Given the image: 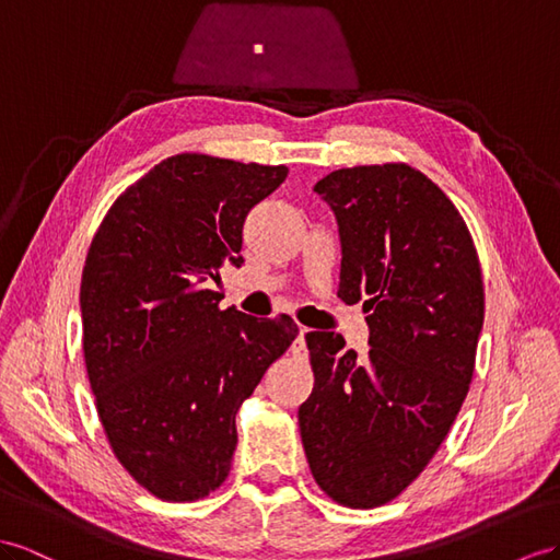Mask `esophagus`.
Instances as JSON below:
<instances>
[{"instance_id":"1","label":"esophagus","mask_w":560,"mask_h":560,"mask_svg":"<svg viewBox=\"0 0 560 560\" xmlns=\"http://www.w3.org/2000/svg\"><path fill=\"white\" fill-rule=\"evenodd\" d=\"M305 334H307V328L305 326H300V331H298V338H295V342H293V354H298V357H305L307 354V346H305Z\"/></svg>"}]
</instances>
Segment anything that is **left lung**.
Returning a JSON list of instances; mask_svg holds the SVG:
<instances>
[{"mask_svg":"<svg viewBox=\"0 0 560 560\" xmlns=\"http://www.w3.org/2000/svg\"><path fill=\"white\" fill-rule=\"evenodd\" d=\"M340 236L338 298L364 300L369 354L305 336L298 409L314 480L350 509L388 504L421 476L462 409L485 319L480 260L452 200L407 163L342 167L314 184Z\"/></svg>","mask_w":560,"mask_h":560,"instance_id":"1","label":"left lung"}]
</instances>
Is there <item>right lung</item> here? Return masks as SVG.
I'll return each mask as SVG.
<instances>
[{
  "mask_svg": "<svg viewBox=\"0 0 560 560\" xmlns=\"http://www.w3.org/2000/svg\"><path fill=\"white\" fill-rule=\"evenodd\" d=\"M285 165L179 153L118 196L82 269V350L96 411L122 468L163 501L226 480L236 411L298 326L220 310L241 229Z\"/></svg>",
  "mask_w": 560,
  "mask_h": 560,
  "instance_id": "obj_1",
  "label": "right lung"
}]
</instances>
